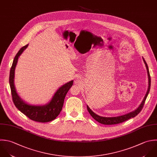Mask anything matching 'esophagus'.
<instances>
[{"label": "esophagus", "mask_w": 157, "mask_h": 157, "mask_svg": "<svg viewBox=\"0 0 157 157\" xmlns=\"http://www.w3.org/2000/svg\"><path fill=\"white\" fill-rule=\"evenodd\" d=\"M78 81H79V79L77 78V79H76V82H78Z\"/></svg>", "instance_id": "1"}]
</instances>
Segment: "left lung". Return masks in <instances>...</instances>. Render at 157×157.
Returning a JSON list of instances; mask_svg holds the SVG:
<instances>
[{
    "instance_id": "left-lung-1",
    "label": "left lung",
    "mask_w": 157,
    "mask_h": 157,
    "mask_svg": "<svg viewBox=\"0 0 157 157\" xmlns=\"http://www.w3.org/2000/svg\"><path fill=\"white\" fill-rule=\"evenodd\" d=\"M143 60L146 64V68H147V75H148V78H149V86H148V90L147 91V93L144 97V98L143 101V102L141 103V104L140 105V106L135 111H133L130 113H128L127 114H125V115H123V116H118V117H101V116H100L96 114H95L89 108V106L87 105V110L89 111V113H90V114L91 115V116L95 120L97 121L98 122L100 123V124H104V125H114V124H120V123H122L131 118H133V117H135L136 116H137L140 112L142 110L144 105V103H145V101H146V100L147 98V97L149 93V91H150V88H151V76H150V73H149V68H148V66H147V64L146 63V62L145 61L144 59L143 58Z\"/></svg>"
}]
</instances>
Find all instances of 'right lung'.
Segmentation results:
<instances>
[{
	"label": "right lung",
	"instance_id": "obj_1",
	"mask_svg": "<svg viewBox=\"0 0 157 157\" xmlns=\"http://www.w3.org/2000/svg\"><path fill=\"white\" fill-rule=\"evenodd\" d=\"M28 46V44L22 47L14 58L10 71L9 82L11 89L12 100L15 106L30 119L38 122H48L54 120L62 111L64 99L70 87L73 86V81L60 87L55 93L51 101L44 106L30 105L23 101L16 93L14 85V70L19 56Z\"/></svg>",
	"mask_w": 157,
	"mask_h": 157
}]
</instances>
